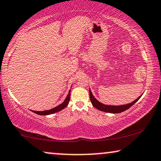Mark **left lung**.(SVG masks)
<instances>
[{
  "label": "left lung",
  "instance_id": "left-lung-1",
  "mask_svg": "<svg viewBox=\"0 0 161 161\" xmlns=\"http://www.w3.org/2000/svg\"><path fill=\"white\" fill-rule=\"evenodd\" d=\"M89 95H90V100H91L92 105H94V108H96L97 109L100 110V111L108 112V113H113V114L121 113V112L126 111V110L130 108L132 105L135 104V103L137 102L141 97V96L138 97L136 100H134L133 102H132L131 103H129V104L123 105H107L103 104V103L99 102L98 100H97L96 98L93 96V94H92L91 90L90 89H89Z\"/></svg>",
  "mask_w": 161,
  "mask_h": 161
}]
</instances>
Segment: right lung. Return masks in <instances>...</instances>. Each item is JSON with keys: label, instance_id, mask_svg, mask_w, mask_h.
<instances>
[{"label": "right lung", "instance_id": "obj_1", "mask_svg": "<svg viewBox=\"0 0 161 161\" xmlns=\"http://www.w3.org/2000/svg\"><path fill=\"white\" fill-rule=\"evenodd\" d=\"M70 91H71V90H69V94H68L67 97H66L65 100L64 101V102L61 103V104L58 105V106L55 107L54 108H52L50 110H47V111H33L35 114H39V115L45 116V115H49V114H52L56 113V112H58V111H61V110L65 108L67 106V105L69 104V99H70Z\"/></svg>", "mask_w": 161, "mask_h": 161}]
</instances>
